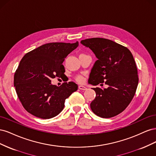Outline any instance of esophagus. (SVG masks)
Returning <instances> with one entry per match:
<instances>
[{"label": "esophagus", "mask_w": 156, "mask_h": 156, "mask_svg": "<svg viewBox=\"0 0 156 156\" xmlns=\"http://www.w3.org/2000/svg\"><path fill=\"white\" fill-rule=\"evenodd\" d=\"M79 88L80 90H85L87 89L86 87H84V86H83V85H79Z\"/></svg>", "instance_id": "34e87169"}]
</instances>
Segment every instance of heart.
<instances>
[{
	"label": "heart",
	"mask_w": 156,
	"mask_h": 156,
	"mask_svg": "<svg viewBox=\"0 0 156 156\" xmlns=\"http://www.w3.org/2000/svg\"><path fill=\"white\" fill-rule=\"evenodd\" d=\"M76 80L77 81H78V82H79V83H82L83 81V80H84V79H83V77H82V76H77V77H76Z\"/></svg>",
	"instance_id": "obj_1"
}]
</instances>
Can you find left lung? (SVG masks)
<instances>
[{
	"instance_id": "left-lung-1",
	"label": "left lung",
	"mask_w": 156,
	"mask_h": 156,
	"mask_svg": "<svg viewBox=\"0 0 156 156\" xmlns=\"http://www.w3.org/2000/svg\"><path fill=\"white\" fill-rule=\"evenodd\" d=\"M81 44L90 49L98 58L88 83L108 85L107 88H93L96 96L90 103L92 111L101 118L118 115L128 106L137 88V68L133 55L126 47L108 39L94 37Z\"/></svg>"
}]
</instances>
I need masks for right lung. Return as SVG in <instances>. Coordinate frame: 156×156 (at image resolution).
Listing matches in <instances>:
<instances>
[{"mask_svg": "<svg viewBox=\"0 0 156 156\" xmlns=\"http://www.w3.org/2000/svg\"><path fill=\"white\" fill-rule=\"evenodd\" d=\"M76 43H49L27 53L14 75V87L27 111L42 119H51L63 110L66 99L78 88L73 82L60 87L51 79L65 72L62 63L76 49Z\"/></svg>", "mask_w": 156, "mask_h": 156, "instance_id": "1", "label": "right lung"}]
</instances>
